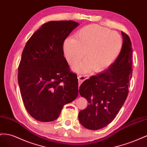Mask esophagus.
I'll list each match as a JSON object with an SVG mask.
<instances>
[{
    "instance_id": "esophagus-1",
    "label": "esophagus",
    "mask_w": 147,
    "mask_h": 147,
    "mask_svg": "<svg viewBox=\"0 0 147 147\" xmlns=\"http://www.w3.org/2000/svg\"><path fill=\"white\" fill-rule=\"evenodd\" d=\"M89 75L85 74V75H79L78 76V82L79 84H81L83 81H84L86 79H87L89 78Z\"/></svg>"
}]
</instances>
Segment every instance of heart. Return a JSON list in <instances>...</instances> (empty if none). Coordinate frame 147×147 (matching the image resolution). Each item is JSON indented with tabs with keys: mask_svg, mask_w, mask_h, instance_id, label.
Returning a JSON list of instances; mask_svg holds the SVG:
<instances>
[{
	"mask_svg": "<svg viewBox=\"0 0 147 147\" xmlns=\"http://www.w3.org/2000/svg\"><path fill=\"white\" fill-rule=\"evenodd\" d=\"M123 39L116 31L97 24L82 28L73 38L65 40L63 49L66 60L74 65L84 56L86 59L74 66V69L86 73L92 69L100 71L110 66L119 54Z\"/></svg>",
	"mask_w": 147,
	"mask_h": 147,
	"instance_id": "1",
	"label": "heart"
}]
</instances>
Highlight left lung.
<instances>
[{
  "instance_id": "left-lung-1",
  "label": "left lung",
  "mask_w": 147,
  "mask_h": 147,
  "mask_svg": "<svg viewBox=\"0 0 147 147\" xmlns=\"http://www.w3.org/2000/svg\"><path fill=\"white\" fill-rule=\"evenodd\" d=\"M123 47L115 61L105 72L82 82L79 94L89 105L79 111L80 123L86 129L98 130L116 118L127 98L132 74V47L127 34L121 31Z\"/></svg>"
}]
</instances>
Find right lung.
Returning a JSON list of instances; mask_svg holds the SVG:
<instances>
[{
	"mask_svg": "<svg viewBox=\"0 0 147 147\" xmlns=\"http://www.w3.org/2000/svg\"><path fill=\"white\" fill-rule=\"evenodd\" d=\"M79 23L50 21L27 41L18 66V81L24 105L41 122L58 118L63 107L78 95L76 74L70 70L63 45Z\"/></svg>",
	"mask_w": 147,
	"mask_h": 147,
	"instance_id": "add662e5",
	"label": "right lung"
}]
</instances>
